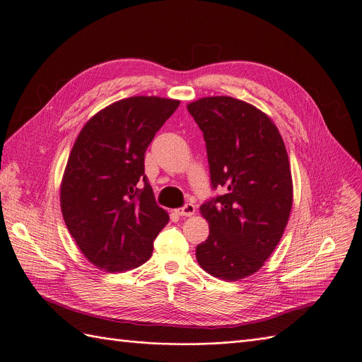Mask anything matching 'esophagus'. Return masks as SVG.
Wrapping results in <instances>:
<instances>
[{
    "mask_svg": "<svg viewBox=\"0 0 362 362\" xmlns=\"http://www.w3.org/2000/svg\"><path fill=\"white\" fill-rule=\"evenodd\" d=\"M196 214V206L193 203H187L184 207L178 209L180 216H193Z\"/></svg>",
    "mask_w": 362,
    "mask_h": 362,
    "instance_id": "1",
    "label": "esophagus"
}]
</instances>
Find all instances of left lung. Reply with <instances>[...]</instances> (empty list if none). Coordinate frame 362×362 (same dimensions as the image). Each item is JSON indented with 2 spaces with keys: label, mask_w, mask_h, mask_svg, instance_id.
<instances>
[{
  "label": "left lung",
  "mask_w": 362,
  "mask_h": 362,
  "mask_svg": "<svg viewBox=\"0 0 362 362\" xmlns=\"http://www.w3.org/2000/svg\"><path fill=\"white\" fill-rule=\"evenodd\" d=\"M207 148L211 187L223 194L200 206L210 233L196 248L203 270L223 281L256 273L279 244L292 209L285 143L256 106L230 96L187 105Z\"/></svg>",
  "instance_id": "1"
}]
</instances>
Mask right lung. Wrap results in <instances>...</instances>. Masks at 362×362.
<instances>
[{"label":"right lung","instance_id":"1","mask_svg":"<svg viewBox=\"0 0 362 362\" xmlns=\"http://www.w3.org/2000/svg\"><path fill=\"white\" fill-rule=\"evenodd\" d=\"M178 105L158 96L121 99L95 114L76 139L61 181V211L84 257L102 270L147 262L169 221L144 175V153Z\"/></svg>","mask_w":362,"mask_h":362}]
</instances>
